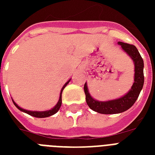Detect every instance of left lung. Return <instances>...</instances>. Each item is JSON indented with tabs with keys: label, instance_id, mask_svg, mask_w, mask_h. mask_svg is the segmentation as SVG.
<instances>
[{
	"label": "left lung",
	"instance_id": "1",
	"mask_svg": "<svg viewBox=\"0 0 155 155\" xmlns=\"http://www.w3.org/2000/svg\"><path fill=\"white\" fill-rule=\"evenodd\" d=\"M118 44L120 45L123 51H125L134 61L135 71L134 82L131 89L129 91V92H127V94H125L120 98L108 101H99L93 99L88 92L87 84L85 83L84 89L87 105L93 111L102 114H115L128 110L137 101L144 84V63L136 47L134 45L121 42H118Z\"/></svg>",
	"mask_w": 155,
	"mask_h": 155
}]
</instances>
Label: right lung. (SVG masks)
Returning <instances> with one entry per match:
<instances>
[{
	"label": "right lung",
	"mask_w": 155,
	"mask_h": 155,
	"mask_svg": "<svg viewBox=\"0 0 155 155\" xmlns=\"http://www.w3.org/2000/svg\"><path fill=\"white\" fill-rule=\"evenodd\" d=\"M70 80H69L68 81V82L66 83L65 84H64V86H63V87H62V90H61V92H60V97H59V100H58V103L56 104V105L53 108H51V110H47V111H42V112H38V111H29V110H25V109H23V108H21V107H19V106L17 104L15 103V102L13 101V104H14V105L17 107V108L19 109V110L22 111V112H24V113H27V114H29V115L30 116H33V117H39V118H43V117H50V116H52L54 115V114H55L58 111V109L60 108L61 107V104H62V92H63V90L64 89V87L68 85V84L69 82H70Z\"/></svg>",
	"instance_id": "obj_1"
}]
</instances>
